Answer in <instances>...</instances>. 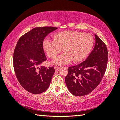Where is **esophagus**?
Listing matches in <instances>:
<instances>
[{"label": "esophagus", "mask_w": 120, "mask_h": 120, "mask_svg": "<svg viewBox=\"0 0 120 120\" xmlns=\"http://www.w3.org/2000/svg\"><path fill=\"white\" fill-rule=\"evenodd\" d=\"M54 69H55L56 70H58L59 69V67L58 66H55L54 67Z\"/></svg>", "instance_id": "1"}]
</instances>
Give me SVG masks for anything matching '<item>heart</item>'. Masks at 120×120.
Segmentation results:
<instances>
[{"mask_svg":"<svg viewBox=\"0 0 120 120\" xmlns=\"http://www.w3.org/2000/svg\"><path fill=\"white\" fill-rule=\"evenodd\" d=\"M54 40L45 39L43 43L44 51L50 59H54L64 49V52L53 64L56 65L68 64L72 60L80 62L88 55L94 45L90 34L82 32L66 31L54 35Z\"/></svg>","mask_w":120,"mask_h":120,"instance_id":"1","label":"heart"}]
</instances>
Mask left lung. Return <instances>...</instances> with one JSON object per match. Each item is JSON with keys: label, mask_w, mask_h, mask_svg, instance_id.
Segmentation results:
<instances>
[{"label": "left lung", "mask_w": 120, "mask_h": 120, "mask_svg": "<svg viewBox=\"0 0 120 120\" xmlns=\"http://www.w3.org/2000/svg\"><path fill=\"white\" fill-rule=\"evenodd\" d=\"M95 44L84 61L69 67L65 82L69 92L75 96L88 94L101 82L107 68L108 52L106 46L95 34Z\"/></svg>", "instance_id": "left-lung-1"}]
</instances>
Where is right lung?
<instances>
[{
  "instance_id": "obj_1",
  "label": "right lung",
  "mask_w": 120,
  "mask_h": 120,
  "mask_svg": "<svg viewBox=\"0 0 120 120\" xmlns=\"http://www.w3.org/2000/svg\"><path fill=\"white\" fill-rule=\"evenodd\" d=\"M57 27L34 28L22 36L14 52L13 66L16 77L23 88L32 94L43 93L48 88L55 70L41 66L46 60L43 42L44 38Z\"/></svg>"
}]
</instances>
